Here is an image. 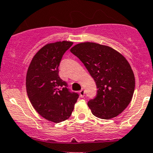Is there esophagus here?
I'll list each match as a JSON object with an SVG mask.
<instances>
[{
  "mask_svg": "<svg viewBox=\"0 0 153 153\" xmlns=\"http://www.w3.org/2000/svg\"><path fill=\"white\" fill-rule=\"evenodd\" d=\"M79 94H80L81 97H84V94H85V91H84V89H81V90L79 91Z\"/></svg>",
  "mask_w": 153,
  "mask_h": 153,
  "instance_id": "34e87169",
  "label": "esophagus"
}]
</instances>
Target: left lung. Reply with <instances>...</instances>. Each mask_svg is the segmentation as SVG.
Returning a JSON list of instances; mask_svg holds the SVG:
<instances>
[{"label":"left lung","mask_w":153,"mask_h":153,"mask_svg":"<svg viewBox=\"0 0 153 153\" xmlns=\"http://www.w3.org/2000/svg\"><path fill=\"white\" fill-rule=\"evenodd\" d=\"M70 51L80 59L96 82L97 94L88 102L92 114L109 120L123 112L132 100L135 86L127 59L109 46L92 42L75 45Z\"/></svg>","instance_id":"8db88e82"}]
</instances>
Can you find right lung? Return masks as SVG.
<instances>
[{
	"mask_svg": "<svg viewBox=\"0 0 153 153\" xmlns=\"http://www.w3.org/2000/svg\"><path fill=\"white\" fill-rule=\"evenodd\" d=\"M71 41L45 45L32 59L26 74V91L30 103L41 117L59 123L71 116L79 94L71 92L59 76L63 55Z\"/></svg>",
	"mask_w": 153,
	"mask_h": 153,
	"instance_id": "add662e5",
	"label": "right lung"
}]
</instances>
